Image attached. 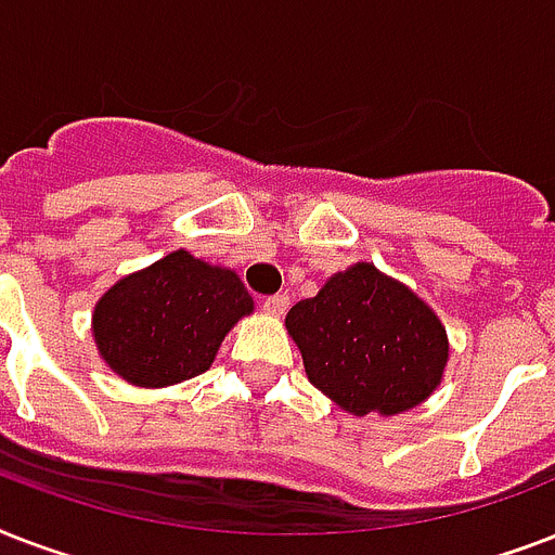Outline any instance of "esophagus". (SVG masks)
<instances>
[{
	"instance_id": "34e87169",
	"label": "esophagus",
	"mask_w": 555,
	"mask_h": 555,
	"mask_svg": "<svg viewBox=\"0 0 555 555\" xmlns=\"http://www.w3.org/2000/svg\"><path fill=\"white\" fill-rule=\"evenodd\" d=\"M287 305H291V296L273 294V296H268V299H264V305H261V308H264L270 317H282V313L287 311Z\"/></svg>"
}]
</instances>
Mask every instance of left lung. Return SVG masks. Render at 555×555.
<instances>
[{"label":"left lung","instance_id":"left-lung-1","mask_svg":"<svg viewBox=\"0 0 555 555\" xmlns=\"http://www.w3.org/2000/svg\"><path fill=\"white\" fill-rule=\"evenodd\" d=\"M305 374L346 412L400 414L440 386L447 328L397 279L357 261L285 317Z\"/></svg>","mask_w":555,"mask_h":555}]
</instances>
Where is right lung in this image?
I'll return each mask as SVG.
<instances>
[{
  "mask_svg": "<svg viewBox=\"0 0 555 555\" xmlns=\"http://www.w3.org/2000/svg\"><path fill=\"white\" fill-rule=\"evenodd\" d=\"M247 313L253 296L233 270L176 250L108 287L91 328L108 369L132 386L160 388L207 371Z\"/></svg>",
  "mask_w": 555,
  "mask_h": 555,
  "instance_id": "add662e5",
  "label": "right lung"
}]
</instances>
